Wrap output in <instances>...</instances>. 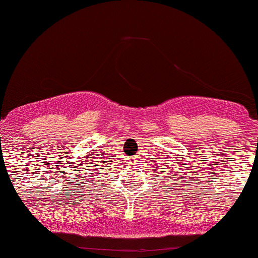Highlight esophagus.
Returning a JSON list of instances; mask_svg holds the SVG:
<instances>
[{
  "instance_id": "34e87169",
  "label": "esophagus",
  "mask_w": 258,
  "mask_h": 258,
  "mask_svg": "<svg viewBox=\"0 0 258 258\" xmlns=\"http://www.w3.org/2000/svg\"><path fill=\"white\" fill-rule=\"evenodd\" d=\"M132 162H133V159H132Z\"/></svg>"
}]
</instances>
